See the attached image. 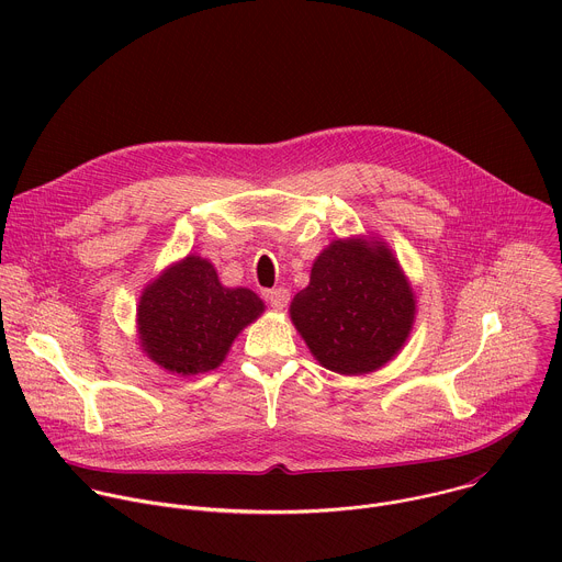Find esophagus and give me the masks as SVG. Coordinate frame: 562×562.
<instances>
[{
	"label": "esophagus",
	"instance_id": "obj_1",
	"mask_svg": "<svg viewBox=\"0 0 562 562\" xmlns=\"http://www.w3.org/2000/svg\"><path fill=\"white\" fill-rule=\"evenodd\" d=\"M267 302L276 308V311H282L286 304H289V291L286 289H273V291H267Z\"/></svg>",
	"mask_w": 562,
	"mask_h": 562
}]
</instances>
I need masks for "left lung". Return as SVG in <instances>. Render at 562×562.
I'll list each match as a JSON object with an SVG mask.
<instances>
[{
    "instance_id": "left-lung-1",
    "label": "left lung",
    "mask_w": 562,
    "mask_h": 562,
    "mask_svg": "<svg viewBox=\"0 0 562 562\" xmlns=\"http://www.w3.org/2000/svg\"><path fill=\"white\" fill-rule=\"evenodd\" d=\"M416 300L391 251L378 243L336 239L317 256L311 282L291 302V319L317 362L369 373L405 345Z\"/></svg>"
}]
</instances>
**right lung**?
Returning <instances> with one entry per match:
<instances>
[{"label": "right lung", "instance_id": "right-lung-1", "mask_svg": "<svg viewBox=\"0 0 562 562\" xmlns=\"http://www.w3.org/2000/svg\"><path fill=\"white\" fill-rule=\"evenodd\" d=\"M262 311L254 291L222 286L211 262L189 256L144 289L137 308L142 347L173 373H204Z\"/></svg>", "mask_w": 562, "mask_h": 562}]
</instances>
